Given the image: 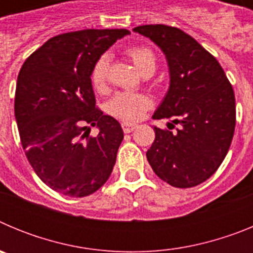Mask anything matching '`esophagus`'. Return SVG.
I'll use <instances>...</instances> for the list:
<instances>
[{
    "label": "esophagus",
    "mask_w": 253,
    "mask_h": 253,
    "mask_svg": "<svg viewBox=\"0 0 253 253\" xmlns=\"http://www.w3.org/2000/svg\"><path fill=\"white\" fill-rule=\"evenodd\" d=\"M122 128H123V130H124V133H131V131H133L134 129L137 128V125L133 124V123L124 122L122 124Z\"/></svg>",
    "instance_id": "34e87169"
}]
</instances>
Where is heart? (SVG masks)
Instances as JSON below:
<instances>
[{
	"mask_svg": "<svg viewBox=\"0 0 253 253\" xmlns=\"http://www.w3.org/2000/svg\"><path fill=\"white\" fill-rule=\"evenodd\" d=\"M128 55L142 75L154 72L157 60L153 51L144 45H135L128 49ZM107 71H109V55L104 54L96 60L91 69V84L97 91H104L107 84ZM153 102L146 93L118 92L106 104L107 113L114 118L125 122H137Z\"/></svg>",
	"mask_w": 253,
	"mask_h": 253,
	"instance_id": "1",
	"label": "heart"
}]
</instances>
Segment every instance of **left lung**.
<instances>
[{"label":"left lung","instance_id":"obj_1","mask_svg":"<svg viewBox=\"0 0 253 253\" xmlns=\"http://www.w3.org/2000/svg\"><path fill=\"white\" fill-rule=\"evenodd\" d=\"M133 30L149 38L169 64V91L152 118H173L172 123L180 124L175 133L154 126L147 160L171 186H196L218 169L231 146L236 126L233 87L218 60L180 29L143 25Z\"/></svg>","mask_w":253,"mask_h":253}]
</instances>
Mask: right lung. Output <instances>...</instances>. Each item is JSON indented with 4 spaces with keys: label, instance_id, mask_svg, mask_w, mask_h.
<instances>
[{
    "label": "right lung",
    "instance_id": "obj_1",
    "mask_svg": "<svg viewBox=\"0 0 253 253\" xmlns=\"http://www.w3.org/2000/svg\"><path fill=\"white\" fill-rule=\"evenodd\" d=\"M126 29H87L49 39L22 64L15 118L26 157L51 190L71 198L93 194L110 177L124 133L95 107L93 64ZM88 125L99 134L82 133Z\"/></svg>",
    "mask_w": 253,
    "mask_h": 253
}]
</instances>
